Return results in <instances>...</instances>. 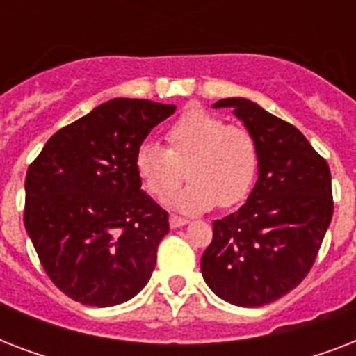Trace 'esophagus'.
<instances>
[{"label":"esophagus","mask_w":356,"mask_h":356,"mask_svg":"<svg viewBox=\"0 0 356 356\" xmlns=\"http://www.w3.org/2000/svg\"><path fill=\"white\" fill-rule=\"evenodd\" d=\"M186 223H188V220H186V218H181V216H170V227H172V229L183 227V225H186Z\"/></svg>","instance_id":"34e87169"}]
</instances>
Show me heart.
I'll return each instance as SVG.
<instances>
[{"instance_id": "obj_1", "label": "heart", "mask_w": 356, "mask_h": 356, "mask_svg": "<svg viewBox=\"0 0 356 356\" xmlns=\"http://www.w3.org/2000/svg\"><path fill=\"white\" fill-rule=\"evenodd\" d=\"M168 149L144 142L134 153V170L151 195L166 197L183 183L184 168L190 183L170 200L179 212L195 214L220 203H242L253 190L259 173V147L249 131L227 125L214 114L190 108L166 131Z\"/></svg>"}]
</instances>
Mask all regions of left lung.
I'll use <instances>...</instances> for the list:
<instances>
[{
    "label": "left lung",
    "instance_id": "left-lung-1",
    "mask_svg": "<svg viewBox=\"0 0 356 356\" xmlns=\"http://www.w3.org/2000/svg\"><path fill=\"white\" fill-rule=\"evenodd\" d=\"M233 108L259 147V179L236 212L212 223L201 273L218 298L264 307L298 286L314 264L332 218L331 170L301 131L245 97Z\"/></svg>",
    "mask_w": 356,
    "mask_h": 356
}]
</instances>
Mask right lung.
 <instances>
[{
  "instance_id": "1",
  "label": "right lung",
  "mask_w": 356,
  "mask_h": 356,
  "mask_svg": "<svg viewBox=\"0 0 356 356\" xmlns=\"http://www.w3.org/2000/svg\"><path fill=\"white\" fill-rule=\"evenodd\" d=\"M175 105L116 97L47 140L25 177L24 223L42 268L74 301L114 307L155 270L168 212L142 190L134 153Z\"/></svg>"
}]
</instances>
